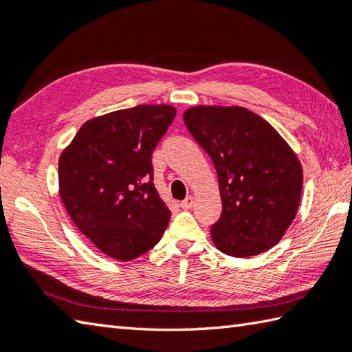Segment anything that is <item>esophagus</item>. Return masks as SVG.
<instances>
[{
    "instance_id": "34e87169",
    "label": "esophagus",
    "mask_w": 352,
    "mask_h": 352,
    "mask_svg": "<svg viewBox=\"0 0 352 352\" xmlns=\"http://www.w3.org/2000/svg\"><path fill=\"white\" fill-rule=\"evenodd\" d=\"M193 204H195V199L191 197V196H188V197H185L184 201L181 202V208L182 210H190L191 207H193Z\"/></svg>"
}]
</instances>
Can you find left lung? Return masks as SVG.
<instances>
[{
    "instance_id": "1",
    "label": "left lung",
    "mask_w": 352,
    "mask_h": 352,
    "mask_svg": "<svg viewBox=\"0 0 352 352\" xmlns=\"http://www.w3.org/2000/svg\"><path fill=\"white\" fill-rule=\"evenodd\" d=\"M196 142L213 161L222 214L211 237L222 253L250 257L280 241L299 208V159L263 118L243 107H199L184 113Z\"/></svg>"
}]
</instances>
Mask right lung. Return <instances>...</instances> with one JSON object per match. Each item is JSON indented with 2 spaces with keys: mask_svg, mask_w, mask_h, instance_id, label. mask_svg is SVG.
Segmentation results:
<instances>
[{
  "mask_svg": "<svg viewBox=\"0 0 352 352\" xmlns=\"http://www.w3.org/2000/svg\"><path fill=\"white\" fill-rule=\"evenodd\" d=\"M176 116L171 105H136L85 122L59 157V196L96 248L118 261L147 253L170 210L153 184L151 155Z\"/></svg>",
  "mask_w": 352,
  "mask_h": 352,
  "instance_id": "right-lung-1",
  "label": "right lung"
}]
</instances>
